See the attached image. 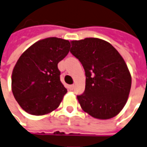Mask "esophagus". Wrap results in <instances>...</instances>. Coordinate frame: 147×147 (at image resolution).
Segmentation results:
<instances>
[{"label":"esophagus","instance_id":"34e87169","mask_svg":"<svg viewBox=\"0 0 147 147\" xmlns=\"http://www.w3.org/2000/svg\"><path fill=\"white\" fill-rule=\"evenodd\" d=\"M69 90H73V89L74 88V84H72V85H69Z\"/></svg>","mask_w":147,"mask_h":147}]
</instances>
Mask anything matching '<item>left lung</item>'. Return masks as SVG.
<instances>
[{
    "mask_svg": "<svg viewBox=\"0 0 147 147\" xmlns=\"http://www.w3.org/2000/svg\"><path fill=\"white\" fill-rule=\"evenodd\" d=\"M70 53L85 70V90L78 100L81 109L98 119H111L124 108L132 78L119 53L98 38L74 40Z\"/></svg>",
    "mask_w": 147,
    "mask_h": 147,
    "instance_id": "left-lung-1",
    "label": "left lung"
}]
</instances>
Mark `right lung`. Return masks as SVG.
Returning <instances> with one entry per match:
<instances>
[{
  "instance_id": "obj_1",
  "label": "right lung",
  "mask_w": 147,
  "mask_h": 147,
  "mask_svg": "<svg viewBox=\"0 0 147 147\" xmlns=\"http://www.w3.org/2000/svg\"><path fill=\"white\" fill-rule=\"evenodd\" d=\"M70 42L57 37L36 42L18 59L11 76V90L21 108L43 115L59 107L67 90L60 81L57 64L69 51Z\"/></svg>"
}]
</instances>
